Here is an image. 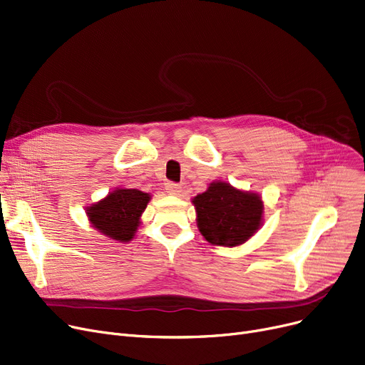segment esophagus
<instances>
[{"label":"esophagus","mask_w":365,"mask_h":365,"mask_svg":"<svg viewBox=\"0 0 365 365\" xmlns=\"http://www.w3.org/2000/svg\"><path fill=\"white\" fill-rule=\"evenodd\" d=\"M165 192H167L168 195H176V197H179V195L183 192V189H182V186H180L179 183L170 182V183L165 185Z\"/></svg>","instance_id":"34e87169"}]
</instances>
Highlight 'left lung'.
<instances>
[{
  "instance_id": "left-lung-1",
  "label": "left lung",
  "mask_w": 365,
  "mask_h": 365,
  "mask_svg": "<svg viewBox=\"0 0 365 365\" xmlns=\"http://www.w3.org/2000/svg\"><path fill=\"white\" fill-rule=\"evenodd\" d=\"M191 201L201 235L215 246H240L264 224L261 195L224 180L209 183L207 189Z\"/></svg>"
}]
</instances>
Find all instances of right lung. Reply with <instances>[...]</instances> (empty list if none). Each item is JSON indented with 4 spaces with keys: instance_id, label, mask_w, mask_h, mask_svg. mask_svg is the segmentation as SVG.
Masks as SVG:
<instances>
[{
    "instance_id": "1",
    "label": "right lung",
    "mask_w": 365,
    "mask_h": 365,
    "mask_svg": "<svg viewBox=\"0 0 365 365\" xmlns=\"http://www.w3.org/2000/svg\"><path fill=\"white\" fill-rule=\"evenodd\" d=\"M152 195L138 189L116 187L100 201L86 207L92 228L119 243H130L141 224Z\"/></svg>"
}]
</instances>
